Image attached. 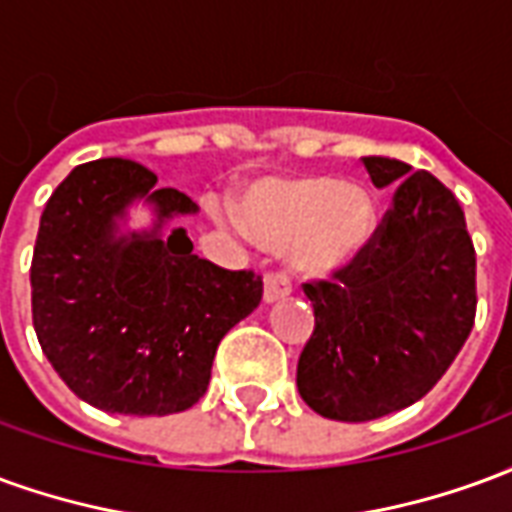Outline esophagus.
I'll return each instance as SVG.
<instances>
[{
    "instance_id": "obj_1",
    "label": "esophagus",
    "mask_w": 512,
    "mask_h": 512,
    "mask_svg": "<svg viewBox=\"0 0 512 512\" xmlns=\"http://www.w3.org/2000/svg\"><path fill=\"white\" fill-rule=\"evenodd\" d=\"M290 293V279L282 271H268L263 279V299L266 301H279L285 299Z\"/></svg>"
}]
</instances>
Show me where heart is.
<instances>
[{"mask_svg":"<svg viewBox=\"0 0 512 512\" xmlns=\"http://www.w3.org/2000/svg\"><path fill=\"white\" fill-rule=\"evenodd\" d=\"M244 216L257 241L285 249L290 268L304 277L348 266L373 233L370 197L329 175L260 183L246 194Z\"/></svg>","mask_w":512,"mask_h":512,"instance_id":"heart-1","label":"heart"}]
</instances>
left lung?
<instances>
[{
  "instance_id": "8db88e82",
  "label": "left lung",
  "mask_w": 512,
  "mask_h": 512,
  "mask_svg": "<svg viewBox=\"0 0 512 512\" xmlns=\"http://www.w3.org/2000/svg\"><path fill=\"white\" fill-rule=\"evenodd\" d=\"M362 164L378 189L397 186L392 205L334 279L301 285L315 329L296 386L312 411L340 422L386 417L428 395L477 312V255L458 197L406 161Z\"/></svg>"
}]
</instances>
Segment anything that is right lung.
Here are the masks:
<instances>
[{"mask_svg":"<svg viewBox=\"0 0 512 512\" xmlns=\"http://www.w3.org/2000/svg\"><path fill=\"white\" fill-rule=\"evenodd\" d=\"M131 158L76 167L43 208L32 252V326L43 354L84 403L112 414L164 417L208 389L222 337L263 299V277L191 255L189 233L115 238L136 197L158 227L197 211Z\"/></svg>","mask_w":512,"mask_h":512,"instance_id":"add662e5","label":"right lung"}]
</instances>
